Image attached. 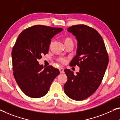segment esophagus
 I'll return each instance as SVG.
<instances>
[{
    "label": "esophagus",
    "mask_w": 120,
    "mask_h": 120,
    "mask_svg": "<svg viewBox=\"0 0 120 120\" xmlns=\"http://www.w3.org/2000/svg\"><path fill=\"white\" fill-rule=\"evenodd\" d=\"M59 70H60V72L61 73L64 72V69H63V68H60V69H59Z\"/></svg>",
    "instance_id": "obj_1"
}]
</instances>
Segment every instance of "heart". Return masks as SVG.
I'll list each match as a JSON object with an SVG mask.
<instances>
[{
  "label": "heart",
  "instance_id": "b5f03b06",
  "mask_svg": "<svg viewBox=\"0 0 120 120\" xmlns=\"http://www.w3.org/2000/svg\"><path fill=\"white\" fill-rule=\"evenodd\" d=\"M69 42H73L71 38H66L65 40H64V43H69ZM60 60L63 63H65V60L63 58H60Z\"/></svg>",
  "mask_w": 120,
  "mask_h": 120
}]
</instances>
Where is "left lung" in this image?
<instances>
[{
	"mask_svg": "<svg viewBox=\"0 0 120 120\" xmlns=\"http://www.w3.org/2000/svg\"><path fill=\"white\" fill-rule=\"evenodd\" d=\"M68 32L77 40L76 55L70 65H78L79 71L75 75L65 69L68 80L64 85L65 94L73 100L87 98L99 87L108 64V56L104 40L95 29L84 25L72 26Z\"/></svg>",
	"mask_w": 120,
	"mask_h": 120,
	"instance_id": "left-lung-1",
	"label": "left lung"
}]
</instances>
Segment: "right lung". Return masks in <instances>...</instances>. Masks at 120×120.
Returning <instances> with one entry per match:
<instances>
[{
    "label": "right lung",
    "mask_w": 120,
    "mask_h": 120,
    "mask_svg": "<svg viewBox=\"0 0 120 120\" xmlns=\"http://www.w3.org/2000/svg\"><path fill=\"white\" fill-rule=\"evenodd\" d=\"M63 30L35 25L25 29L18 36L12 51L13 71L18 86L27 96H45L60 74L59 70L52 66L40 65L38 60L48 52L51 38Z\"/></svg>",
    "instance_id": "obj_1"
}]
</instances>
